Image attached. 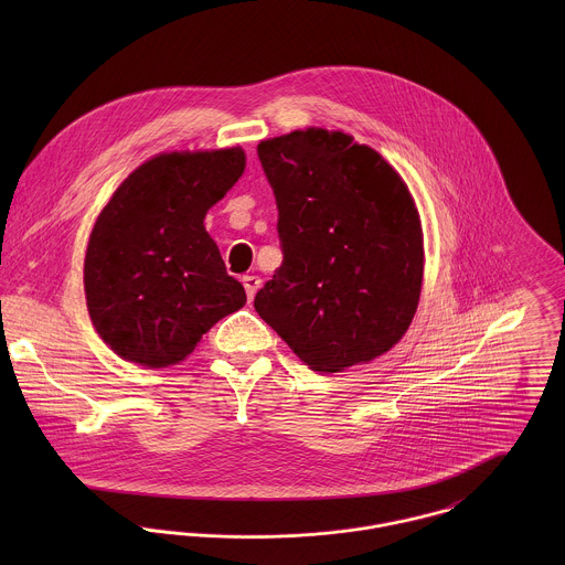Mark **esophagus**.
Segmentation results:
<instances>
[{
	"label": "esophagus",
	"instance_id": "1",
	"mask_svg": "<svg viewBox=\"0 0 565 565\" xmlns=\"http://www.w3.org/2000/svg\"><path fill=\"white\" fill-rule=\"evenodd\" d=\"M243 287L247 294V300H254L258 287H260V278L258 276H243Z\"/></svg>",
	"mask_w": 565,
	"mask_h": 565
}]
</instances>
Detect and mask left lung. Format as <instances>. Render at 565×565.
Masks as SVG:
<instances>
[{"label":"left lung","mask_w":565,"mask_h":565,"mask_svg":"<svg viewBox=\"0 0 565 565\" xmlns=\"http://www.w3.org/2000/svg\"><path fill=\"white\" fill-rule=\"evenodd\" d=\"M282 265L256 313L316 372L367 363L415 316L424 235L401 173L376 150L323 128L260 141Z\"/></svg>","instance_id":"left-lung-1"}]
</instances>
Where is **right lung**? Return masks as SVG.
I'll return each mask as SVG.
<instances>
[{"mask_svg":"<svg viewBox=\"0 0 565 565\" xmlns=\"http://www.w3.org/2000/svg\"><path fill=\"white\" fill-rule=\"evenodd\" d=\"M242 148L167 152L137 167L102 209L84 258L90 322L143 367L184 361L245 305L204 217L242 178Z\"/></svg>","mask_w":565,"mask_h":565,"instance_id":"right-lung-1","label":"right lung"}]
</instances>
